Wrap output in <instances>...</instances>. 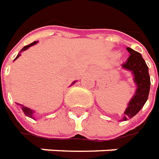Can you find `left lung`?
<instances>
[{
	"label": "left lung",
	"instance_id": "obj_1",
	"mask_svg": "<svg viewBox=\"0 0 159 159\" xmlns=\"http://www.w3.org/2000/svg\"><path fill=\"white\" fill-rule=\"evenodd\" d=\"M130 56L125 63L122 64V68L130 71L134 75V81L135 83V93L129 101L128 107L125 110L124 116L121 121H127L128 118L134 116L146 103L150 92V75L148 67L142 56L131 48H127Z\"/></svg>",
	"mask_w": 159,
	"mask_h": 159
}]
</instances>
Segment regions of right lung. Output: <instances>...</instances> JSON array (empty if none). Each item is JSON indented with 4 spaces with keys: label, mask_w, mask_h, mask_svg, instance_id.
I'll list each match as a JSON object with an SVG mask.
<instances>
[{
    "label": "right lung",
    "mask_w": 159,
    "mask_h": 159,
    "mask_svg": "<svg viewBox=\"0 0 159 159\" xmlns=\"http://www.w3.org/2000/svg\"><path fill=\"white\" fill-rule=\"evenodd\" d=\"M37 43H38V42L34 41V42H33V43H30V44H28V45L25 46L23 49L20 50V54H18V56H16V58L14 59V61H15V60H16L17 58H18V57H20V56H21V55H20V53L23 52V51H25V50H26V49H29V48H30L31 46H33V45H34V44H36ZM75 82H76V81L73 82V83H72V85H73V84H74ZM19 105H20V106H22V110H23V112H24V113H25V116H27L28 117H31V118H32V119L34 118V117H33V114H34V111H33V110H31V109H29V108H27V107L23 106L22 104H20V103H19Z\"/></svg>",
    "instance_id": "obj_1"
}]
</instances>
